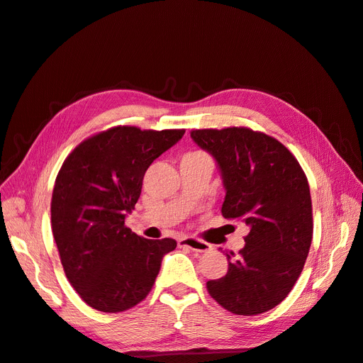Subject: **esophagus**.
I'll return each instance as SVG.
<instances>
[{"label":"esophagus","instance_id":"1","mask_svg":"<svg viewBox=\"0 0 363 363\" xmlns=\"http://www.w3.org/2000/svg\"><path fill=\"white\" fill-rule=\"evenodd\" d=\"M179 247H186V248H191L196 252H207L212 250V245L204 242V240H200L192 236H183L179 239Z\"/></svg>","mask_w":363,"mask_h":363}]
</instances>
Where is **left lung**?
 Returning a JSON list of instances; mask_svg holds the SVG:
<instances>
[{"mask_svg":"<svg viewBox=\"0 0 363 363\" xmlns=\"http://www.w3.org/2000/svg\"><path fill=\"white\" fill-rule=\"evenodd\" d=\"M191 138L221 174L223 216L250 228L239 255L225 252V276L208 280L207 291L232 313L268 312L286 298L309 255V183L292 152L265 133L230 127L192 130Z\"/></svg>","mask_w":363,"mask_h":363,"instance_id":"8db88e82","label":"left lung"}]
</instances>
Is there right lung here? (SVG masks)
<instances>
[{
    "instance_id": "right-lung-1",
    "label": "right lung",
    "mask_w": 363,
    "mask_h": 363,
    "mask_svg": "<svg viewBox=\"0 0 363 363\" xmlns=\"http://www.w3.org/2000/svg\"><path fill=\"white\" fill-rule=\"evenodd\" d=\"M184 130L115 127L63 162L51 200V228L65 274L86 304L124 312L145 298L174 239H145L124 225L145 171Z\"/></svg>"
}]
</instances>
